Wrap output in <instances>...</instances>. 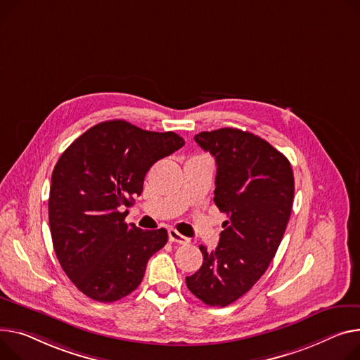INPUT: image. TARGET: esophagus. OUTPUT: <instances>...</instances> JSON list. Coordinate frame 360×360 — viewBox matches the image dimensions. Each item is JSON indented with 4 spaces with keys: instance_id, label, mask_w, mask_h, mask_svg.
I'll return each instance as SVG.
<instances>
[{
    "instance_id": "1",
    "label": "esophagus",
    "mask_w": 360,
    "mask_h": 360,
    "mask_svg": "<svg viewBox=\"0 0 360 360\" xmlns=\"http://www.w3.org/2000/svg\"><path fill=\"white\" fill-rule=\"evenodd\" d=\"M167 234H169V240H171L172 243H179V245H188V243H191V240H189L188 237L182 236V234L178 233L175 229H171L169 231H167Z\"/></svg>"
}]
</instances>
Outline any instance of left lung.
<instances>
[{
	"mask_svg": "<svg viewBox=\"0 0 360 360\" xmlns=\"http://www.w3.org/2000/svg\"><path fill=\"white\" fill-rule=\"evenodd\" d=\"M217 163L214 202L229 220L215 250L200 246L202 266L186 286L211 307L245 295L265 274L281 240L294 201L290 160L253 133L224 127L195 134Z\"/></svg>",
	"mask_w": 360,
	"mask_h": 360,
	"instance_id": "8db88e82",
	"label": "left lung"
}]
</instances>
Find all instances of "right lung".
Here are the masks:
<instances>
[{
    "mask_svg": "<svg viewBox=\"0 0 360 360\" xmlns=\"http://www.w3.org/2000/svg\"><path fill=\"white\" fill-rule=\"evenodd\" d=\"M174 131H148L124 120L86 130L59 158L49 195L53 249L62 269L86 297L112 302L133 292L167 231L124 223L153 163L181 149Z\"/></svg>",
    "mask_w": 360,
    "mask_h": 360,
    "instance_id": "obj_1",
    "label": "right lung"
}]
</instances>
